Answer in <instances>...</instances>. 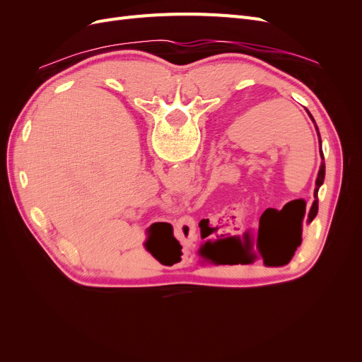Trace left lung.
Wrapping results in <instances>:
<instances>
[{
  "instance_id": "obj_1",
  "label": "left lung",
  "mask_w": 362,
  "mask_h": 362,
  "mask_svg": "<svg viewBox=\"0 0 362 362\" xmlns=\"http://www.w3.org/2000/svg\"><path fill=\"white\" fill-rule=\"evenodd\" d=\"M311 116V115H310ZM311 119H313V116H311ZM314 120V119H313ZM322 144V141H320ZM320 157L323 158V152H322V149H320ZM323 181H325V163H322V166H320V170H319V177H317V181H315V190H314V198H317V192H319V189H320V185L323 184ZM317 210H319V204H317V199L313 202V206H311V210H310V213H308V222H313V218L315 217V214H317ZM300 242H302V231H300V235L298 237V243H296V247L298 246H300ZM296 250V249H294Z\"/></svg>"
}]
</instances>
